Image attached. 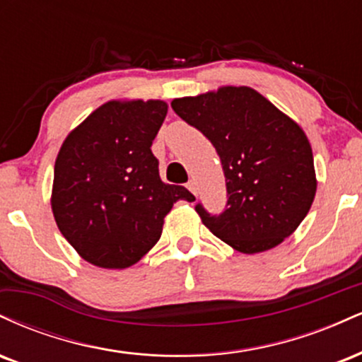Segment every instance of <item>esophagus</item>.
I'll return each mask as SVG.
<instances>
[{
    "label": "esophagus",
    "mask_w": 362,
    "mask_h": 362,
    "mask_svg": "<svg viewBox=\"0 0 362 362\" xmlns=\"http://www.w3.org/2000/svg\"><path fill=\"white\" fill-rule=\"evenodd\" d=\"M187 189H189L190 192H192V194L197 192V187H195V182H194V180H189V182H187Z\"/></svg>",
    "instance_id": "obj_1"
}]
</instances>
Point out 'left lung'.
<instances>
[{
    "label": "left lung",
    "mask_w": 362,
    "mask_h": 362,
    "mask_svg": "<svg viewBox=\"0 0 362 362\" xmlns=\"http://www.w3.org/2000/svg\"><path fill=\"white\" fill-rule=\"evenodd\" d=\"M221 158L228 204L195 211L211 233L242 253L277 247L294 233L317 194L313 153L300 124L250 86H221L172 102Z\"/></svg>",
    "instance_id": "obj_1"
}]
</instances>
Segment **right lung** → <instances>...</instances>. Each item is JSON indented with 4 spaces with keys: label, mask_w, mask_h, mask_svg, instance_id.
Here are the masks:
<instances>
[{
    "label": "right lung",
    "mask_w": 362,
    "mask_h": 362,
    "mask_svg": "<svg viewBox=\"0 0 362 362\" xmlns=\"http://www.w3.org/2000/svg\"><path fill=\"white\" fill-rule=\"evenodd\" d=\"M163 100H109L66 136L54 165L51 207L81 259L126 269L155 247L185 187L160 178L153 139L167 117Z\"/></svg>",
    "instance_id": "1"
}]
</instances>
